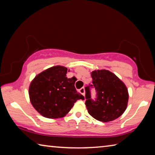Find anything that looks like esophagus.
<instances>
[{"mask_svg":"<svg viewBox=\"0 0 155 155\" xmlns=\"http://www.w3.org/2000/svg\"><path fill=\"white\" fill-rule=\"evenodd\" d=\"M79 92L82 94V95H83V96H85V88L84 87H82L81 89H80L79 90Z\"/></svg>","mask_w":155,"mask_h":155,"instance_id":"34e87169","label":"esophagus"}]
</instances>
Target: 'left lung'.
Returning a JSON list of instances; mask_svg holds the SVG:
<instances>
[{"label":"left lung","instance_id":"left-lung-1","mask_svg":"<svg viewBox=\"0 0 155 155\" xmlns=\"http://www.w3.org/2000/svg\"><path fill=\"white\" fill-rule=\"evenodd\" d=\"M91 77L97 98L91 101L86 87L85 105L89 114L103 122L118 118L127 108L129 96L127 86L115 74L104 69L94 70Z\"/></svg>","mask_w":155,"mask_h":155}]
</instances>
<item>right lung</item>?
I'll return each instance as SVG.
<instances>
[{
    "label": "right lung",
    "mask_w": 155,
    "mask_h": 155,
    "mask_svg": "<svg viewBox=\"0 0 155 155\" xmlns=\"http://www.w3.org/2000/svg\"><path fill=\"white\" fill-rule=\"evenodd\" d=\"M69 71L66 67L56 65L39 73L31 81L28 87L30 102L44 117H64L77 100L84 99L75 89L76 78H67Z\"/></svg>",
    "instance_id": "right-lung-1"
}]
</instances>
